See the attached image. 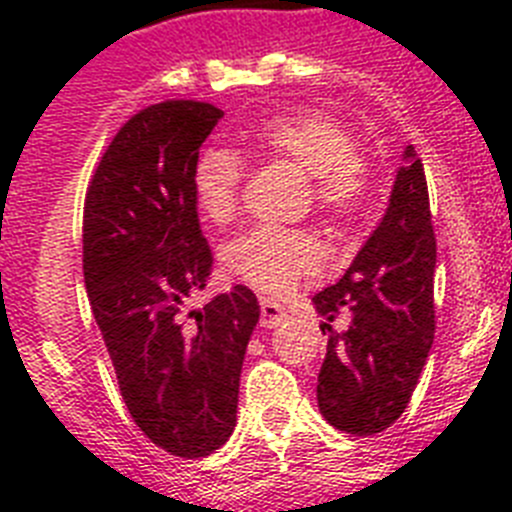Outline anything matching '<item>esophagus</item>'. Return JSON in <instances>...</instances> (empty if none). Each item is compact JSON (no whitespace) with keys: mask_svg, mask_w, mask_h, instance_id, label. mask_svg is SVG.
Here are the masks:
<instances>
[{"mask_svg":"<svg viewBox=\"0 0 512 512\" xmlns=\"http://www.w3.org/2000/svg\"><path fill=\"white\" fill-rule=\"evenodd\" d=\"M284 320H287L284 307L279 305V302L269 300V297H261V325H264V328H277Z\"/></svg>","mask_w":512,"mask_h":512,"instance_id":"34e87169","label":"esophagus"}]
</instances>
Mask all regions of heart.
Masks as SVG:
<instances>
[{"instance_id":"b5f03b06","label":"heart","mask_w":512,"mask_h":512,"mask_svg":"<svg viewBox=\"0 0 512 512\" xmlns=\"http://www.w3.org/2000/svg\"><path fill=\"white\" fill-rule=\"evenodd\" d=\"M246 148L266 161H284L310 179L312 205L320 215L341 220L354 215L366 197L369 176L356 156L354 135L333 117L318 112L277 115L246 135ZM243 169L228 151L202 153L192 174L194 202L212 223L223 225L238 210ZM225 264L251 287L284 295L320 266V246L307 233L253 228L235 238Z\"/></svg>"}]
</instances>
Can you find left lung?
<instances>
[{
  "instance_id": "left-lung-1",
  "label": "left lung",
  "mask_w": 512,
  "mask_h": 512,
  "mask_svg": "<svg viewBox=\"0 0 512 512\" xmlns=\"http://www.w3.org/2000/svg\"><path fill=\"white\" fill-rule=\"evenodd\" d=\"M433 271L428 184L408 146L377 230L346 274L312 297L328 333L318 408L333 428L374 436L405 413L436 333ZM336 319L344 320L341 331L332 330Z\"/></svg>"
}]
</instances>
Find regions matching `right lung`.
<instances>
[{"label":"right lung","mask_w":512,"mask_h":512,"mask_svg":"<svg viewBox=\"0 0 512 512\" xmlns=\"http://www.w3.org/2000/svg\"><path fill=\"white\" fill-rule=\"evenodd\" d=\"M220 117L192 99L140 110L104 151L84 202V284L122 400L140 431L184 459L210 456L233 433L261 312L243 284L182 312L212 271L192 174Z\"/></svg>","instance_id":"obj_1"}]
</instances>
